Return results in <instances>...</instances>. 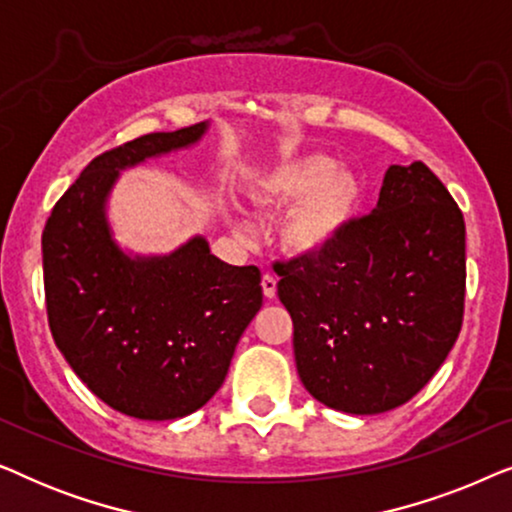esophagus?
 <instances>
[{"mask_svg":"<svg viewBox=\"0 0 512 512\" xmlns=\"http://www.w3.org/2000/svg\"><path fill=\"white\" fill-rule=\"evenodd\" d=\"M261 286H263V296L265 298H275V293H277V279L275 277L263 275Z\"/></svg>","mask_w":512,"mask_h":512,"instance_id":"esophagus-1","label":"esophagus"}]
</instances>
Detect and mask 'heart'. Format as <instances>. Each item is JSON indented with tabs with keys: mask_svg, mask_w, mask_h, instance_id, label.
I'll return each instance as SVG.
<instances>
[{
	"mask_svg": "<svg viewBox=\"0 0 512 512\" xmlns=\"http://www.w3.org/2000/svg\"><path fill=\"white\" fill-rule=\"evenodd\" d=\"M251 205L282 212L279 244L291 258L312 261L331 251L352 226L363 200V181L352 167L326 153H300L258 174Z\"/></svg>",
	"mask_w": 512,
	"mask_h": 512,
	"instance_id": "b5f03b06",
	"label": "heart"
}]
</instances>
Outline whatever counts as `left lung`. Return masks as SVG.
<instances>
[{
	"label": "left lung",
	"instance_id": "left-lung-1",
	"mask_svg": "<svg viewBox=\"0 0 512 512\" xmlns=\"http://www.w3.org/2000/svg\"><path fill=\"white\" fill-rule=\"evenodd\" d=\"M275 272L305 389L333 410L380 415L408 403L459 338L464 214L424 163L391 165L377 207L328 254Z\"/></svg>",
	"mask_w": 512,
	"mask_h": 512
}]
</instances>
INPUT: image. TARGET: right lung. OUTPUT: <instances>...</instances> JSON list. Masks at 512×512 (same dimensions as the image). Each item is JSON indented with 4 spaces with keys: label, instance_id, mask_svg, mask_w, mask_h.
Instances as JSON below:
<instances>
[{
    "label": "right lung",
    "instance_id": "1",
    "mask_svg": "<svg viewBox=\"0 0 512 512\" xmlns=\"http://www.w3.org/2000/svg\"><path fill=\"white\" fill-rule=\"evenodd\" d=\"M207 130L202 121L151 132L90 160L41 235L55 345L109 408L149 422L191 415L219 391L263 305L261 270L223 263L202 235L142 256L111 230L107 202L121 172L191 149Z\"/></svg>",
    "mask_w": 512,
    "mask_h": 512
}]
</instances>
